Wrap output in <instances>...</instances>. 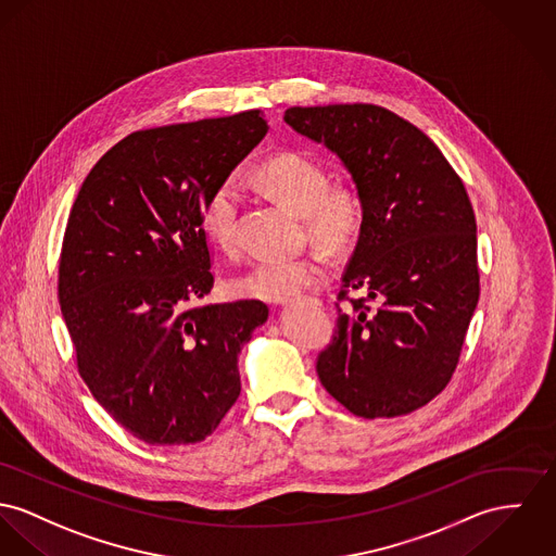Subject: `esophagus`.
<instances>
[{"label": "esophagus", "instance_id": "34e87169", "mask_svg": "<svg viewBox=\"0 0 556 556\" xmlns=\"http://www.w3.org/2000/svg\"><path fill=\"white\" fill-rule=\"evenodd\" d=\"M315 302H317V300H315Z\"/></svg>", "mask_w": 556, "mask_h": 556}]
</instances>
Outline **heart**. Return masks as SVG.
<instances>
[{"label": "heart", "instance_id": "obj_1", "mask_svg": "<svg viewBox=\"0 0 556 556\" xmlns=\"http://www.w3.org/2000/svg\"><path fill=\"white\" fill-rule=\"evenodd\" d=\"M260 184L281 203L304 215L308 232L330 248H341L357 230L362 205L351 188H328V173L311 156L286 152L257 172ZM241 184L237 177L222 179L207 194L201 210V226L222 252L237 248ZM328 279L321 256L257 257L235 281L239 296L283 302Z\"/></svg>", "mask_w": 556, "mask_h": 556}]
</instances>
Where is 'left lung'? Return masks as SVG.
<instances>
[{
  "label": "left lung",
  "mask_w": 556,
  "mask_h": 556,
  "mask_svg": "<svg viewBox=\"0 0 556 556\" xmlns=\"http://www.w3.org/2000/svg\"><path fill=\"white\" fill-rule=\"evenodd\" d=\"M283 121L341 159L362 226L317 357L326 391L364 419L408 415L451 381L480 296L464 181L424 130L370 103L290 108Z\"/></svg>",
  "instance_id": "1"
}]
</instances>
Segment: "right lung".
<instances>
[{"label":"right lung","instance_id":"add662e5","mask_svg":"<svg viewBox=\"0 0 556 556\" xmlns=\"http://www.w3.org/2000/svg\"><path fill=\"white\" fill-rule=\"evenodd\" d=\"M257 110L135 130L86 175L59 260L78 372L108 415L156 446L214 433L241 393L260 300L199 304L214 288L207 194L256 148Z\"/></svg>","mask_w":556,"mask_h":556}]
</instances>
